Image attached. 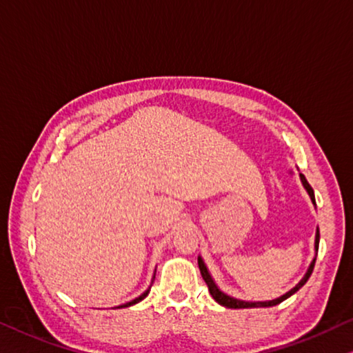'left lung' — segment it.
<instances>
[{
	"mask_svg": "<svg viewBox=\"0 0 353 353\" xmlns=\"http://www.w3.org/2000/svg\"><path fill=\"white\" fill-rule=\"evenodd\" d=\"M300 178H301V181H303V186L306 188V191H307V194H309V197H311V200H312V203H316V200H314V191H312L311 184L307 183V180L305 178V175H303V173H300ZM319 240H321V233H319V230H317V233H316V251H319ZM314 265H316V259L312 260L311 267L307 268V273L305 274V278H303V279L300 281V283H298V284H296V285L294 287V289H292L290 292H287L285 295L279 296V298H276V300H271V301H257V303H251V301H241V300H236V298H232V296H229V295L222 294V292L218 289V285H216V284L213 283V279H211V276H210V273H208L207 267H205L203 260L199 257V268H200V273H202V278H203V281H205V283H207V285H208L210 295L213 296V298H214V301H218L219 305L225 306V307H232V309H241V307H270V306H276V305H279L281 301L287 300V298H289L290 295H294L296 290H300L301 287L306 284V281L309 279V276L312 274Z\"/></svg>",
	"mask_w": 353,
	"mask_h": 353,
	"instance_id": "8db88e82",
	"label": "left lung"
}]
</instances>
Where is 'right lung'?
<instances>
[{
    "instance_id": "add662e5",
    "label": "right lung",
    "mask_w": 353,
    "mask_h": 353,
    "mask_svg": "<svg viewBox=\"0 0 353 353\" xmlns=\"http://www.w3.org/2000/svg\"><path fill=\"white\" fill-rule=\"evenodd\" d=\"M154 276H156V273H154ZM150 289H151V287H150ZM150 289H148V290H146V292H143V294H142V295H140L139 298H135V300H132V301H129V303H126V305H123V306H118V307H128V306H132V305H135V303L142 301V300H143V298H145L146 295H148V294H150Z\"/></svg>"
}]
</instances>
